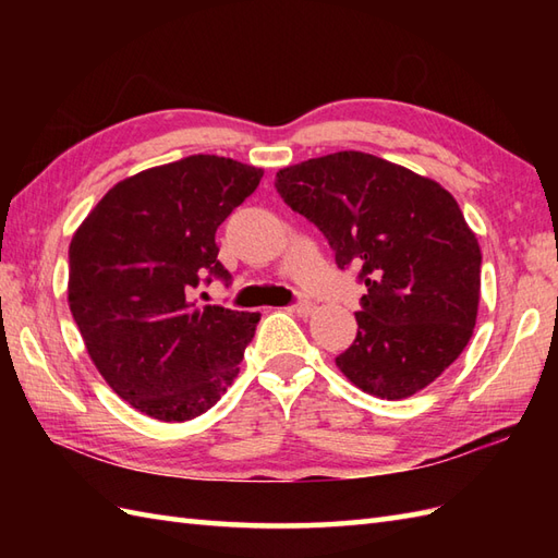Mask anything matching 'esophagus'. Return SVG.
<instances>
[{
    "label": "esophagus",
    "instance_id": "1",
    "mask_svg": "<svg viewBox=\"0 0 558 558\" xmlns=\"http://www.w3.org/2000/svg\"><path fill=\"white\" fill-rule=\"evenodd\" d=\"M292 310H294V312H298L300 316H310V314L314 312V304H312L310 300H300L298 304H294V306H292Z\"/></svg>",
    "mask_w": 558,
    "mask_h": 558
}]
</instances>
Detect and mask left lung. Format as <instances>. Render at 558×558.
I'll return each instance as SVG.
<instances>
[{"mask_svg": "<svg viewBox=\"0 0 558 558\" xmlns=\"http://www.w3.org/2000/svg\"><path fill=\"white\" fill-rule=\"evenodd\" d=\"M282 201L312 220L338 268H360L357 338L336 364L364 393L402 400L436 381L472 338L482 252L458 201L396 162L360 150L290 165Z\"/></svg>", "mask_w": 558, "mask_h": 558, "instance_id": "obj_1", "label": "left lung"}]
</instances>
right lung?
<instances>
[{
  "label": "right lung",
  "mask_w": 558,
  "mask_h": 558,
  "mask_svg": "<svg viewBox=\"0 0 558 558\" xmlns=\"http://www.w3.org/2000/svg\"><path fill=\"white\" fill-rule=\"evenodd\" d=\"M264 170L189 156L126 177L69 244V310L117 396L160 422L210 410L240 374L260 314L201 306V282L232 276L216 230Z\"/></svg>",
  "instance_id": "right-lung-1"
}]
</instances>
